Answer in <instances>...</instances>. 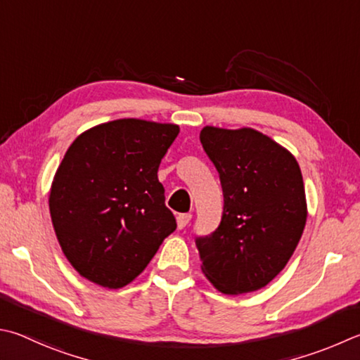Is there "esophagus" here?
Masks as SVG:
<instances>
[{
  "label": "esophagus",
  "mask_w": 360,
  "mask_h": 360,
  "mask_svg": "<svg viewBox=\"0 0 360 360\" xmlns=\"http://www.w3.org/2000/svg\"><path fill=\"white\" fill-rule=\"evenodd\" d=\"M176 220H178V228L182 230V228H186L188 225V221L192 220V214H179Z\"/></svg>",
  "instance_id": "esophagus-1"
}]
</instances>
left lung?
I'll use <instances>...</instances> for the list:
<instances>
[{"mask_svg":"<svg viewBox=\"0 0 360 360\" xmlns=\"http://www.w3.org/2000/svg\"><path fill=\"white\" fill-rule=\"evenodd\" d=\"M200 141L224 191L217 230L195 239L201 271L224 294L257 291L283 269L302 236L307 202L299 163L248 127L206 126Z\"/></svg>","mask_w":360,"mask_h":360,"instance_id":"obj_1","label":"left lung"}]
</instances>
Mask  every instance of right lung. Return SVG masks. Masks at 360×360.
Listing matches in <instances>:
<instances>
[{"mask_svg": "<svg viewBox=\"0 0 360 360\" xmlns=\"http://www.w3.org/2000/svg\"><path fill=\"white\" fill-rule=\"evenodd\" d=\"M179 127L127 117L77 136L58 167L49 206L64 255L82 277L117 290L176 230L159 165Z\"/></svg>", "mask_w": 360, "mask_h": 360, "instance_id": "right-lung-1", "label": "right lung"}]
</instances>
